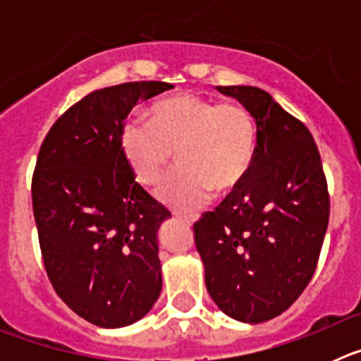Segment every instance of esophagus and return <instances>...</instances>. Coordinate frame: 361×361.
I'll return each instance as SVG.
<instances>
[{
    "instance_id": "1",
    "label": "esophagus",
    "mask_w": 361,
    "mask_h": 361,
    "mask_svg": "<svg viewBox=\"0 0 361 361\" xmlns=\"http://www.w3.org/2000/svg\"><path fill=\"white\" fill-rule=\"evenodd\" d=\"M173 215H175V216H177V219H178V220H183L184 224H188V226H190V224H191V222H195V219H197V216H195V215H183V213H177V212H175V213H173Z\"/></svg>"
}]
</instances>
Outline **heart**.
Masks as SVG:
<instances>
[{
    "instance_id": "b5f03b06",
    "label": "heart",
    "mask_w": 361,
    "mask_h": 361,
    "mask_svg": "<svg viewBox=\"0 0 361 361\" xmlns=\"http://www.w3.org/2000/svg\"><path fill=\"white\" fill-rule=\"evenodd\" d=\"M121 152L135 178L153 186L177 149L180 166L157 188V199L175 209H195L212 197L237 190L255 164L258 124L238 101L197 94L162 99L152 121L132 117L121 128Z\"/></svg>"
}]
</instances>
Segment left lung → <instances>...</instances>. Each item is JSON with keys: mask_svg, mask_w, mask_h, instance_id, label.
I'll return each instance as SVG.
<instances>
[{"mask_svg": "<svg viewBox=\"0 0 361 361\" xmlns=\"http://www.w3.org/2000/svg\"><path fill=\"white\" fill-rule=\"evenodd\" d=\"M253 111L255 164L244 183L195 224L206 288L235 320L282 314L311 282L329 224L320 152L304 123L255 86H216Z\"/></svg>", "mask_w": 361, "mask_h": 361, "instance_id": "left-lung-1", "label": "left lung"}]
</instances>
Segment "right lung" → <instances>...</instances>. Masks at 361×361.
<instances>
[{"instance_id": "obj_1", "label": "right lung", "mask_w": 361, "mask_h": 361, "mask_svg": "<svg viewBox=\"0 0 361 361\" xmlns=\"http://www.w3.org/2000/svg\"><path fill=\"white\" fill-rule=\"evenodd\" d=\"M170 88L133 81L92 92L37 153L32 208L44 271L57 296L99 327L141 320L161 295L157 231L171 213L137 183L119 137L133 106Z\"/></svg>"}]
</instances>
